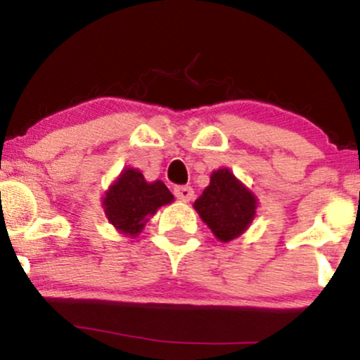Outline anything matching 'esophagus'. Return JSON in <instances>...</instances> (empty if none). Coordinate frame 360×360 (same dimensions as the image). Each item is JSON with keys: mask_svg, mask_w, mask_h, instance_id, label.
<instances>
[{"mask_svg": "<svg viewBox=\"0 0 360 360\" xmlns=\"http://www.w3.org/2000/svg\"><path fill=\"white\" fill-rule=\"evenodd\" d=\"M174 196L181 201H189L194 196V191L193 188H189V186H176Z\"/></svg>", "mask_w": 360, "mask_h": 360, "instance_id": "esophagus-1", "label": "esophagus"}]
</instances>
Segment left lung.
Instances as JSON below:
<instances>
[{"mask_svg":"<svg viewBox=\"0 0 360 360\" xmlns=\"http://www.w3.org/2000/svg\"><path fill=\"white\" fill-rule=\"evenodd\" d=\"M194 208L218 240L229 242L243 233L255 214V198L229 169L212 174L210 186L194 201Z\"/></svg>","mask_w":360,"mask_h":360,"instance_id":"obj_1","label":"left lung"}]
</instances>
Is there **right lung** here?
<instances>
[{
  "instance_id": "right-lung-1",
  "label": "right lung",
  "mask_w": 360,
  "mask_h": 360,
  "mask_svg": "<svg viewBox=\"0 0 360 360\" xmlns=\"http://www.w3.org/2000/svg\"><path fill=\"white\" fill-rule=\"evenodd\" d=\"M172 200L174 196L162 181L147 183L137 169H125L106 193L103 205L111 225L123 233L137 235L148 217Z\"/></svg>"
}]
</instances>
